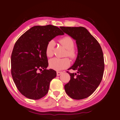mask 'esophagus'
Wrapping results in <instances>:
<instances>
[{"mask_svg":"<svg viewBox=\"0 0 120 120\" xmlns=\"http://www.w3.org/2000/svg\"><path fill=\"white\" fill-rule=\"evenodd\" d=\"M62 73V72H59V71L56 72V75H57L58 76L60 75Z\"/></svg>","mask_w":120,"mask_h":120,"instance_id":"esophagus-1","label":"esophagus"}]
</instances>
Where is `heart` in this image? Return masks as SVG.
Wrapping results in <instances>:
<instances>
[{
    "label": "heart",
    "mask_w": 120,
    "mask_h": 120,
    "mask_svg": "<svg viewBox=\"0 0 120 120\" xmlns=\"http://www.w3.org/2000/svg\"><path fill=\"white\" fill-rule=\"evenodd\" d=\"M60 44L67 49L66 56H68L72 59H75L78 56L77 50L74 48L75 42L70 36H64L59 40ZM55 42L51 40L47 43L45 47V54L48 57H51L54 54ZM70 65V60L68 58H54L49 61V66L51 69L59 71L64 69Z\"/></svg>",
    "instance_id": "heart-1"
}]
</instances>
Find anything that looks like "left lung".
<instances>
[{"instance_id": "obj_1", "label": "left lung", "mask_w": 120, "mask_h": 120, "mask_svg": "<svg viewBox=\"0 0 120 120\" xmlns=\"http://www.w3.org/2000/svg\"><path fill=\"white\" fill-rule=\"evenodd\" d=\"M64 33L76 41L78 56L69 69L77 73H70V80L64 86L65 91L72 99L81 100L94 92L103 78L104 62L101 46L95 38L83 27H60Z\"/></svg>"}]
</instances>
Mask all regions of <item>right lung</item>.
<instances>
[{
    "mask_svg": "<svg viewBox=\"0 0 120 120\" xmlns=\"http://www.w3.org/2000/svg\"><path fill=\"white\" fill-rule=\"evenodd\" d=\"M64 34L56 26H36L15 43L11 56V72L18 90L26 98L38 100L48 92L50 83L56 73L53 69H47L45 47L53 38Z\"/></svg>",
    "mask_w": 120,
    "mask_h": 120,
    "instance_id": "1",
    "label": "right lung"
}]
</instances>
